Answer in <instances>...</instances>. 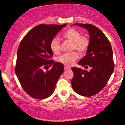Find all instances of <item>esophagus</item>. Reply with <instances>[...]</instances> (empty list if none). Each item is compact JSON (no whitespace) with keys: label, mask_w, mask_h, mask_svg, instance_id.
<instances>
[{"label":"esophagus","mask_w":125,"mask_h":125,"mask_svg":"<svg viewBox=\"0 0 125 125\" xmlns=\"http://www.w3.org/2000/svg\"><path fill=\"white\" fill-rule=\"evenodd\" d=\"M70 69V67H69V66H64V70H69Z\"/></svg>","instance_id":"1"}]
</instances>
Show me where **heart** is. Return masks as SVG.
Segmentation results:
<instances>
[{"mask_svg":"<svg viewBox=\"0 0 125 125\" xmlns=\"http://www.w3.org/2000/svg\"><path fill=\"white\" fill-rule=\"evenodd\" d=\"M63 37L66 40L71 43V50H76L79 54H84L89 47V39L86 35H81L79 31L74 29H69L63 34ZM51 50L55 54L61 52V42L57 38H54L50 44ZM78 54L76 51L62 54L56 58L58 62L69 66L77 59Z\"/></svg>","mask_w":125,"mask_h":125,"instance_id":"heart-1","label":"heart"}]
</instances>
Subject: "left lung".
I'll return each instance as SVG.
<instances>
[{"mask_svg":"<svg viewBox=\"0 0 125 125\" xmlns=\"http://www.w3.org/2000/svg\"><path fill=\"white\" fill-rule=\"evenodd\" d=\"M75 25L87 29L90 34L87 54L78 63L90 70L73 67L74 76L71 84L77 94L92 96L105 87L114 71L112 48L104 33L96 26L88 23H76Z\"/></svg>","mask_w":125,"mask_h":125,"instance_id":"obj_1","label":"left lung"}]
</instances>
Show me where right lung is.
Wrapping results in <instances>:
<instances>
[{
	"label": "right lung",
	"mask_w": 125,
	"mask_h": 125,
	"mask_svg": "<svg viewBox=\"0 0 125 125\" xmlns=\"http://www.w3.org/2000/svg\"><path fill=\"white\" fill-rule=\"evenodd\" d=\"M66 25L39 24L27 33L20 43L15 71L23 89L35 99L49 97L63 73V64L51 59L53 53L50 44ZM52 64L50 71H43Z\"/></svg>",
	"instance_id": "right-lung-1"
}]
</instances>
